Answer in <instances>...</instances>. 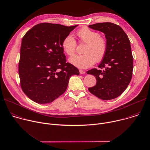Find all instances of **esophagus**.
<instances>
[{
  "label": "esophagus",
  "mask_w": 150,
  "mask_h": 150,
  "mask_svg": "<svg viewBox=\"0 0 150 150\" xmlns=\"http://www.w3.org/2000/svg\"><path fill=\"white\" fill-rule=\"evenodd\" d=\"M79 73H80V74H85V72L84 71H83V70H79Z\"/></svg>",
  "instance_id": "34e87169"
}]
</instances>
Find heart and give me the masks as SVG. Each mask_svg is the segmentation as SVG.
<instances>
[{
	"instance_id": "b5f03b06",
	"label": "heart",
	"mask_w": 150,
	"mask_h": 150,
	"mask_svg": "<svg viewBox=\"0 0 150 150\" xmlns=\"http://www.w3.org/2000/svg\"><path fill=\"white\" fill-rule=\"evenodd\" d=\"M80 40L86 43L83 55H75L69 58V62L75 67L85 69L93 65L96 61H101L105 57L107 43L106 40L101 36L99 33L88 28H83L77 32ZM76 42L74 37L69 34L62 40V47L64 52L68 55L74 54Z\"/></svg>"
}]
</instances>
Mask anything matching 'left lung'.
<instances>
[{"label":"left lung","mask_w":150,"mask_h":150,"mask_svg":"<svg viewBox=\"0 0 150 150\" xmlns=\"http://www.w3.org/2000/svg\"><path fill=\"white\" fill-rule=\"evenodd\" d=\"M88 27L105 34L107 50L99 69L86 72L95 76L96 83L89 91L103 100L114 99L126 89L132 75L133 57L130 41L118 25L111 22L99 23ZM105 67L104 70L101 69Z\"/></svg>","instance_id":"left-lung-1"}]
</instances>
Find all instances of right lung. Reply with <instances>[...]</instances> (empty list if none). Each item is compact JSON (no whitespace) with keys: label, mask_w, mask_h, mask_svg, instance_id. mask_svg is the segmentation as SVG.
Returning a JSON list of instances; mask_svg holds the SVG:
<instances>
[{"label":"right lung","mask_w":150,"mask_h":150,"mask_svg":"<svg viewBox=\"0 0 150 150\" xmlns=\"http://www.w3.org/2000/svg\"><path fill=\"white\" fill-rule=\"evenodd\" d=\"M78 25L42 23L34 26L22 40L19 75L23 92L33 101L52 103L66 91L78 68L66 62L64 38Z\"/></svg>","instance_id":"add662e5"}]
</instances>
